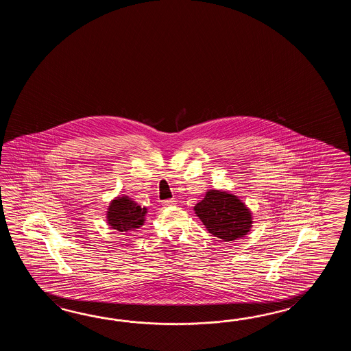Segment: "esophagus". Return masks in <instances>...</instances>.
<instances>
[{"mask_svg":"<svg viewBox=\"0 0 351 351\" xmlns=\"http://www.w3.org/2000/svg\"><path fill=\"white\" fill-rule=\"evenodd\" d=\"M176 202L174 199H167V201H163V206L165 207H171V206H174L176 204Z\"/></svg>","mask_w":351,"mask_h":351,"instance_id":"esophagus-1","label":"esophagus"}]
</instances>
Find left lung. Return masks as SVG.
<instances>
[{"label": "left lung", "mask_w": 351, "mask_h": 351, "mask_svg": "<svg viewBox=\"0 0 351 351\" xmlns=\"http://www.w3.org/2000/svg\"><path fill=\"white\" fill-rule=\"evenodd\" d=\"M194 210L209 233L227 242L243 237L252 224L246 206L236 195L226 192L208 191Z\"/></svg>", "instance_id": "8db88e82"}]
</instances>
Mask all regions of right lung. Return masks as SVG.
Instances as JSON below:
<instances>
[{
    "label": "right lung",
    "instance_id": "1",
    "mask_svg": "<svg viewBox=\"0 0 351 351\" xmlns=\"http://www.w3.org/2000/svg\"><path fill=\"white\" fill-rule=\"evenodd\" d=\"M145 213V207L142 208L128 197H118L109 206L108 222L117 231L128 232L142 226Z\"/></svg>",
    "mask_w": 351,
    "mask_h": 351
}]
</instances>
